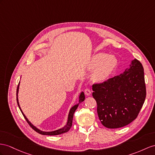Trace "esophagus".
<instances>
[{
  "mask_svg": "<svg viewBox=\"0 0 155 155\" xmlns=\"http://www.w3.org/2000/svg\"><path fill=\"white\" fill-rule=\"evenodd\" d=\"M84 93L86 94V96H89L90 94H91V90L89 89V88H86L85 90H84Z\"/></svg>",
  "mask_w": 155,
  "mask_h": 155,
  "instance_id": "34e87169",
  "label": "esophagus"
}]
</instances>
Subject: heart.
Here are the masks:
<instances>
[{
	"label": "heart",
	"instance_id": "heart-1",
	"mask_svg": "<svg viewBox=\"0 0 155 155\" xmlns=\"http://www.w3.org/2000/svg\"><path fill=\"white\" fill-rule=\"evenodd\" d=\"M117 59L112 55L98 53L94 55L88 64V69L93 71L92 80L95 82L105 81L115 70Z\"/></svg>",
	"mask_w": 155,
	"mask_h": 155
}]
</instances>
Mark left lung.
<instances>
[{"label": "left lung", "mask_w": 155, "mask_h": 155, "mask_svg": "<svg viewBox=\"0 0 155 155\" xmlns=\"http://www.w3.org/2000/svg\"><path fill=\"white\" fill-rule=\"evenodd\" d=\"M129 66L123 73L92 86L98 117L106 128H118L129 124L137 118L144 104L143 67L136 59L131 61Z\"/></svg>", "instance_id": "8db88e82"}]
</instances>
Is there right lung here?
Instances as JSON below:
<instances>
[{
    "label": "right lung",
    "mask_w": 155,
    "mask_h": 155,
    "mask_svg": "<svg viewBox=\"0 0 155 155\" xmlns=\"http://www.w3.org/2000/svg\"><path fill=\"white\" fill-rule=\"evenodd\" d=\"M19 84H20V82H19L18 86V88H17V93H16V96H17V103H18V105L19 107V109H20L21 112L22 113L23 117L25 118V120H27V122H28V124L31 126V128H32L34 130L36 131L37 132H38V134H41L42 135H48V136H56V135H59V134H61L63 133H65L67 132L68 131L70 130L71 127L72 126V122H73V114L74 113L75 110H77V107L78 105L81 104V103L85 100V96H84V94L83 92H81L80 95H79L78 96V103L76 105H73L72 107H71L69 110V112L68 114V117H67V123L66 124L63 126L62 128L58 129L56 130H54V131H50V132H45V131H42L41 130L38 129V128H37L36 126H34L32 123H31L29 120L28 118L26 117V116L25 115V114L23 113V112L22 111V110L20 107V105H19V100H18V92H19Z\"/></svg>",
    "instance_id": "1"
}]
</instances>
